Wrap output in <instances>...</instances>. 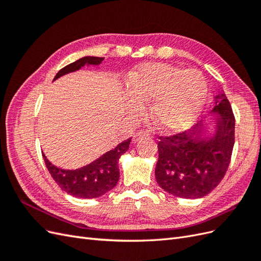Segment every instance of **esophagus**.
<instances>
[{
    "mask_svg": "<svg viewBox=\"0 0 261 261\" xmlns=\"http://www.w3.org/2000/svg\"><path fill=\"white\" fill-rule=\"evenodd\" d=\"M149 137H150V134L148 132H138L133 136L132 141H133V143H137V141H139L140 139L149 138Z\"/></svg>",
    "mask_w": 261,
    "mask_h": 261,
    "instance_id": "1",
    "label": "esophagus"
}]
</instances>
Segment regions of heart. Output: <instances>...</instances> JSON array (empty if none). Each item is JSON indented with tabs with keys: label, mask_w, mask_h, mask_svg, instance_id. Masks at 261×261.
Masks as SVG:
<instances>
[{
	"label": "heart",
	"mask_w": 261,
	"mask_h": 261,
	"mask_svg": "<svg viewBox=\"0 0 261 261\" xmlns=\"http://www.w3.org/2000/svg\"><path fill=\"white\" fill-rule=\"evenodd\" d=\"M133 111L140 101L152 100L150 114L165 133H177L192 126L207 99V83L196 69H184L167 63H149L138 68L129 80Z\"/></svg>",
	"instance_id": "b5f03b06"
}]
</instances>
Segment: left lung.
Returning <instances> with one entry per match:
<instances>
[{
    "label": "left lung",
    "mask_w": 261,
    "mask_h": 261,
    "mask_svg": "<svg viewBox=\"0 0 261 261\" xmlns=\"http://www.w3.org/2000/svg\"><path fill=\"white\" fill-rule=\"evenodd\" d=\"M215 107L192 129L158 144L154 174L165 192L179 198H201L215 189L225 175L234 147L235 118L222 91L213 97ZM214 117L213 129L207 118Z\"/></svg>",
    "instance_id": "left-lung-1"
}]
</instances>
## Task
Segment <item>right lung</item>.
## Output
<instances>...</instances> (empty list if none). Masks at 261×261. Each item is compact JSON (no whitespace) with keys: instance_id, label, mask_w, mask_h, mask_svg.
<instances>
[{"instance_id":"obj_1","label":"right lung","mask_w":261,"mask_h":261,"mask_svg":"<svg viewBox=\"0 0 261 261\" xmlns=\"http://www.w3.org/2000/svg\"><path fill=\"white\" fill-rule=\"evenodd\" d=\"M103 60L105 58L97 57L82 58L60 69L53 82L66 74L77 72L84 66H98ZM129 144L130 138L122 141L114 149L109 150L89 164L75 170L59 168L52 164L44 153H42V156L46 169L63 191L78 198H98L111 191L117 184L120 178L118 160L127 151Z\"/></svg>"}]
</instances>
